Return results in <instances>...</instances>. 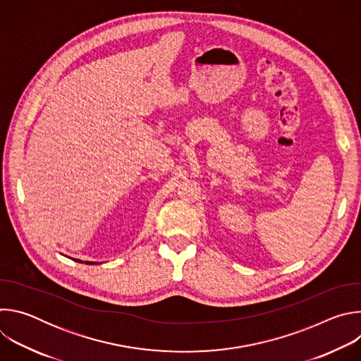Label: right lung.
Masks as SVG:
<instances>
[{
  "mask_svg": "<svg viewBox=\"0 0 361 361\" xmlns=\"http://www.w3.org/2000/svg\"><path fill=\"white\" fill-rule=\"evenodd\" d=\"M73 260H75V262H78V263H82L81 260H77V259H73ZM84 263H85V264H98L97 262H84Z\"/></svg>",
  "mask_w": 361,
  "mask_h": 361,
  "instance_id": "add662e5",
  "label": "right lung"
}]
</instances>
